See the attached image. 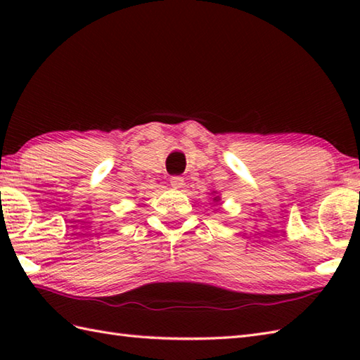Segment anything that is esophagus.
Here are the masks:
<instances>
[{
	"label": "esophagus",
	"mask_w": 360,
	"mask_h": 360,
	"mask_svg": "<svg viewBox=\"0 0 360 360\" xmlns=\"http://www.w3.org/2000/svg\"><path fill=\"white\" fill-rule=\"evenodd\" d=\"M170 186L173 188H182L184 187V178H181V176H172Z\"/></svg>",
	"instance_id": "obj_1"
}]
</instances>
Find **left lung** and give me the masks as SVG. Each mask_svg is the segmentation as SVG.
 <instances>
[{"mask_svg":"<svg viewBox=\"0 0 360 360\" xmlns=\"http://www.w3.org/2000/svg\"><path fill=\"white\" fill-rule=\"evenodd\" d=\"M212 195H213V198H212V200H213V202H219L221 204V198H219V195H217V192H212Z\"/></svg>","mask_w":360,"mask_h":360,"instance_id":"obj_1","label":"left lung"}]
</instances>
